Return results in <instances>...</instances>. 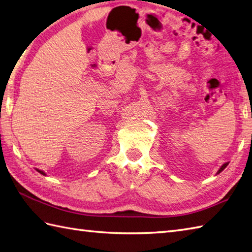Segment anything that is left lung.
<instances>
[{"label":"left lung","mask_w":252,"mask_h":252,"mask_svg":"<svg viewBox=\"0 0 252 252\" xmlns=\"http://www.w3.org/2000/svg\"><path fill=\"white\" fill-rule=\"evenodd\" d=\"M227 164H228V162H226V163H224V164L222 165V167H221L220 169H219V171H218V174H219V173H220V172H222V171H223L224 169H225V168H226V165H227Z\"/></svg>","instance_id":"left-lung-1"}]
</instances>
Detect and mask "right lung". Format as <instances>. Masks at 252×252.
Returning a JSON list of instances; mask_svg holds the SVG:
<instances>
[{
	"label": "right lung",
	"instance_id": "obj_1",
	"mask_svg": "<svg viewBox=\"0 0 252 252\" xmlns=\"http://www.w3.org/2000/svg\"><path fill=\"white\" fill-rule=\"evenodd\" d=\"M37 172H40L41 174H43V175H45V173L43 172V171H40V170H37Z\"/></svg>",
	"mask_w": 252,
	"mask_h": 252
}]
</instances>
